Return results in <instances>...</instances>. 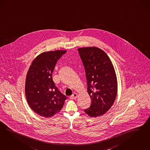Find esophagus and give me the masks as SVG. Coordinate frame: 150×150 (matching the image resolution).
Here are the masks:
<instances>
[{"instance_id":"1","label":"esophagus","mask_w":150,"mask_h":150,"mask_svg":"<svg viewBox=\"0 0 150 150\" xmlns=\"http://www.w3.org/2000/svg\"><path fill=\"white\" fill-rule=\"evenodd\" d=\"M77 97V93H74L70 97V98H71V99H76Z\"/></svg>"}]
</instances>
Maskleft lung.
Instances as JSON below:
<instances>
[{"mask_svg":"<svg viewBox=\"0 0 150 150\" xmlns=\"http://www.w3.org/2000/svg\"><path fill=\"white\" fill-rule=\"evenodd\" d=\"M83 62L91 105L84 110L91 117L105 114L113 105L117 93L116 74L105 52L96 47L78 48Z\"/></svg>","mask_w":150,"mask_h":150,"instance_id":"left-lung-1","label":"left lung"}]
</instances>
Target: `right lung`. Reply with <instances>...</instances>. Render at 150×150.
Listing matches in <instances>:
<instances>
[{
  "mask_svg": "<svg viewBox=\"0 0 150 150\" xmlns=\"http://www.w3.org/2000/svg\"><path fill=\"white\" fill-rule=\"evenodd\" d=\"M66 52H43L35 58L28 69L25 83L26 99L31 109L40 116H53L61 110L67 99L52 79L57 62Z\"/></svg>",
  "mask_w": 150,
  "mask_h": 150,
  "instance_id": "add662e5",
  "label": "right lung"
}]
</instances>
